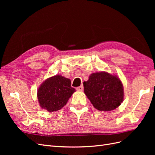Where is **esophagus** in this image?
<instances>
[{
  "mask_svg": "<svg viewBox=\"0 0 155 155\" xmlns=\"http://www.w3.org/2000/svg\"><path fill=\"white\" fill-rule=\"evenodd\" d=\"M76 90L78 91H82L83 90V85H81V86H79V87H77V88H76Z\"/></svg>",
  "mask_w": 155,
  "mask_h": 155,
  "instance_id": "esophagus-1",
  "label": "esophagus"
}]
</instances>
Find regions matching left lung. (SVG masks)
Wrapping results in <instances>:
<instances>
[{"label":"left lung","mask_w":155,"mask_h":155,"mask_svg":"<svg viewBox=\"0 0 155 155\" xmlns=\"http://www.w3.org/2000/svg\"><path fill=\"white\" fill-rule=\"evenodd\" d=\"M83 86L86 96L98 110H112L123 101V85L116 76L105 72L93 73Z\"/></svg>","instance_id":"1"}]
</instances>
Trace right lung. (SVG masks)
<instances>
[{
	"instance_id": "1",
	"label": "right lung",
	"mask_w": 155,
	"mask_h": 155,
	"mask_svg": "<svg viewBox=\"0 0 155 155\" xmlns=\"http://www.w3.org/2000/svg\"><path fill=\"white\" fill-rule=\"evenodd\" d=\"M75 91L70 79L56 75L41 84L37 91V98L42 109L54 112L61 109Z\"/></svg>"
}]
</instances>
